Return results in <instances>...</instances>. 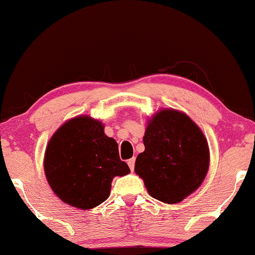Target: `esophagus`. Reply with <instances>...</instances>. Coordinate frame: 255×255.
<instances>
[{"label": "esophagus", "instance_id": "34e87169", "mask_svg": "<svg viewBox=\"0 0 255 255\" xmlns=\"http://www.w3.org/2000/svg\"><path fill=\"white\" fill-rule=\"evenodd\" d=\"M128 166H129V169L131 171L134 170V164H135V158H130L129 160H128Z\"/></svg>", "mask_w": 255, "mask_h": 255}]
</instances>
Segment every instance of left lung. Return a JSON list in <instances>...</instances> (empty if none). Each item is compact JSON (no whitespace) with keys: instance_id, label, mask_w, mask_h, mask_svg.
<instances>
[{"instance_id":"8db88e82","label":"left lung","mask_w":255,"mask_h":255,"mask_svg":"<svg viewBox=\"0 0 255 255\" xmlns=\"http://www.w3.org/2000/svg\"><path fill=\"white\" fill-rule=\"evenodd\" d=\"M134 171L148 194L165 204L181 203L201 186L210 166V148L203 130L188 115L158 110L147 120Z\"/></svg>"}]
</instances>
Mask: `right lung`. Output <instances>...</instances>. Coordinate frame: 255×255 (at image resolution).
Masks as SVG:
<instances>
[{
	"mask_svg": "<svg viewBox=\"0 0 255 255\" xmlns=\"http://www.w3.org/2000/svg\"><path fill=\"white\" fill-rule=\"evenodd\" d=\"M44 172L63 203L90 210L109 198L114 177L130 170L120 159L115 139L105 135L104 125L80 115L52 134L44 154Z\"/></svg>",
	"mask_w": 255,
	"mask_h": 255,
	"instance_id": "add662e5",
	"label": "right lung"
}]
</instances>
